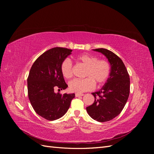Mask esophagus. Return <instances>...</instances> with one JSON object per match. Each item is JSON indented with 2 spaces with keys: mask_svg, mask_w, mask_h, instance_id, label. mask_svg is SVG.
Instances as JSON below:
<instances>
[{
  "mask_svg": "<svg viewBox=\"0 0 154 154\" xmlns=\"http://www.w3.org/2000/svg\"><path fill=\"white\" fill-rule=\"evenodd\" d=\"M75 96H76V97L83 96V94H82V93H76V94H75Z\"/></svg>",
  "mask_w": 154,
  "mask_h": 154,
  "instance_id": "1",
  "label": "esophagus"
}]
</instances>
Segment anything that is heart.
Returning a JSON list of instances; mask_svg holds the SVG:
<instances>
[{"mask_svg":"<svg viewBox=\"0 0 154 154\" xmlns=\"http://www.w3.org/2000/svg\"><path fill=\"white\" fill-rule=\"evenodd\" d=\"M77 62L86 67L84 79H75L69 83V88L74 92H83L92 90L95 83L103 85L109 78L110 64L106 60L98 59L94 55L82 54L77 56ZM60 71L64 78L70 79L73 76V67L71 60L65 59L60 65Z\"/></svg>","mask_w":154,"mask_h":154,"instance_id":"1","label":"heart"}]
</instances>
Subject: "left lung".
Segmentation results:
<instances>
[{
    "label": "left lung",
    "mask_w": 154,
    "mask_h": 154,
    "mask_svg": "<svg viewBox=\"0 0 154 154\" xmlns=\"http://www.w3.org/2000/svg\"><path fill=\"white\" fill-rule=\"evenodd\" d=\"M94 51L103 54L111 66L110 76L94 96L92 105L87 106V113L94 120L106 122L118 116L123 109L130 94V77L122 60L112 51L103 49Z\"/></svg>",
    "instance_id": "1"
}]
</instances>
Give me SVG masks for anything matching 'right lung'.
<instances>
[{
    "instance_id": "1",
    "label": "right lung",
    "mask_w": 154,
    "mask_h": 154,
    "mask_svg": "<svg viewBox=\"0 0 154 154\" xmlns=\"http://www.w3.org/2000/svg\"><path fill=\"white\" fill-rule=\"evenodd\" d=\"M71 49L54 48L37 58L27 78V92L36 114L49 121L58 119L67 112L74 94L56 93L68 87L60 71V65Z\"/></svg>"
}]
</instances>
